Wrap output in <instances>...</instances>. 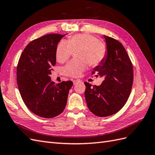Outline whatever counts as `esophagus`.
Instances as JSON below:
<instances>
[{
	"mask_svg": "<svg viewBox=\"0 0 155 155\" xmlns=\"http://www.w3.org/2000/svg\"><path fill=\"white\" fill-rule=\"evenodd\" d=\"M80 82H81V81L79 80V79H74V80L73 81V83H74V85H76V84L80 83Z\"/></svg>",
	"mask_w": 155,
	"mask_h": 155,
	"instance_id": "34e87169",
	"label": "esophagus"
}]
</instances>
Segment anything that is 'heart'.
<instances>
[{
	"mask_svg": "<svg viewBox=\"0 0 155 155\" xmlns=\"http://www.w3.org/2000/svg\"><path fill=\"white\" fill-rule=\"evenodd\" d=\"M77 50L79 59L70 61L64 68V73L67 76H80L88 64L96 67L103 61L106 55L104 43L92 35L80 34L69 37L66 42H60L56 49V59L59 63H63L71 57L73 51Z\"/></svg>",
	"mask_w": 155,
	"mask_h": 155,
	"instance_id": "1",
	"label": "heart"
}]
</instances>
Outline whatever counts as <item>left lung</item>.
<instances>
[{"label": "left lung", "mask_w": 155, "mask_h": 155, "mask_svg": "<svg viewBox=\"0 0 155 155\" xmlns=\"http://www.w3.org/2000/svg\"><path fill=\"white\" fill-rule=\"evenodd\" d=\"M107 53L92 75L104 77L100 86L85 82V97L88 108L99 117H107L121 110L128 98L133 83L132 62L118 41L104 35Z\"/></svg>", "instance_id": "1"}]
</instances>
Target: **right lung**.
<instances>
[{
	"label": "right lung",
	"mask_w": 155,
	"mask_h": 155,
	"mask_svg": "<svg viewBox=\"0 0 155 155\" xmlns=\"http://www.w3.org/2000/svg\"><path fill=\"white\" fill-rule=\"evenodd\" d=\"M66 35L48 34L33 40L23 50L17 67V81L22 99L33 113L42 118L59 115L67 105L73 83L51 81L56 49Z\"/></svg>",
	"instance_id": "1"
}]
</instances>
